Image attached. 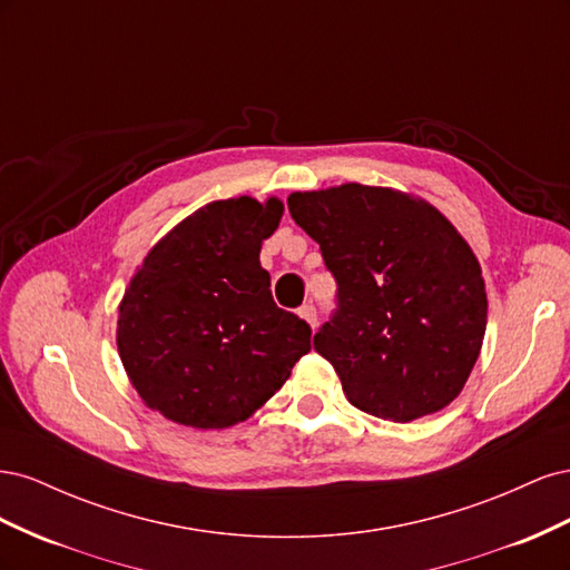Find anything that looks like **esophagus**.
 <instances>
[{
  "instance_id": "obj_1",
  "label": "esophagus",
  "mask_w": 570,
  "mask_h": 570,
  "mask_svg": "<svg viewBox=\"0 0 570 570\" xmlns=\"http://www.w3.org/2000/svg\"><path fill=\"white\" fill-rule=\"evenodd\" d=\"M299 316L312 325V327H316V323H318V314H316V306H314V302H306L302 308H299Z\"/></svg>"
}]
</instances>
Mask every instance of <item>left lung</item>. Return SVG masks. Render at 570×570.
I'll list each match as a JSON object with an SVG mask.
<instances>
[{
    "mask_svg": "<svg viewBox=\"0 0 570 570\" xmlns=\"http://www.w3.org/2000/svg\"><path fill=\"white\" fill-rule=\"evenodd\" d=\"M287 209L337 283L314 350L347 400L394 423L450 404L488 325L480 264L452 223L423 199L358 183L295 193Z\"/></svg>",
    "mask_w": 570,
    "mask_h": 570,
    "instance_id": "obj_1",
    "label": "left lung"
}]
</instances>
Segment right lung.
<instances>
[{"instance_id":"1","label":"right lung","mask_w":570,"mask_h":570,"mask_svg":"<svg viewBox=\"0 0 570 570\" xmlns=\"http://www.w3.org/2000/svg\"><path fill=\"white\" fill-rule=\"evenodd\" d=\"M283 204L202 206L135 273L118 314V354L145 404L193 428L249 419L312 350V327L273 302L262 243Z\"/></svg>"}]
</instances>
